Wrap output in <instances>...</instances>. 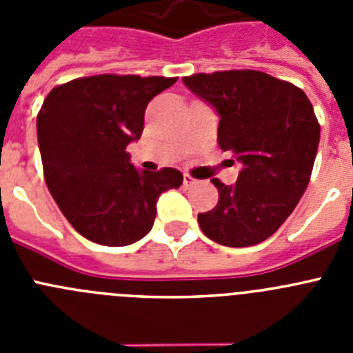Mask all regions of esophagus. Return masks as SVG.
Listing matches in <instances>:
<instances>
[{"mask_svg":"<svg viewBox=\"0 0 353 353\" xmlns=\"http://www.w3.org/2000/svg\"><path fill=\"white\" fill-rule=\"evenodd\" d=\"M196 182H198V180H196V179H192V176H191V174H183V183H185V185H194V183Z\"/></svg>","mask_w":353,"mask_h":353,"instance_id":"1","label":"esophagus"}]
</instances>
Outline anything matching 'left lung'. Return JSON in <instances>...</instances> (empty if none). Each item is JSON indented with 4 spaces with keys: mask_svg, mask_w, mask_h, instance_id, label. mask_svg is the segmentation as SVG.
<instances>
[{
    "mask_svg": "<svg viewBox=\"0 0 353 353\" xmlns=\"http://www.w3.org/2000/svg\"><path fill=\"white\" fill-rule=\"evenodd\" d=\"M219 114L217 141L242 164L235 185L214 179L219 201L198 214L201 232L228 248L260 244L288 219L310 183L320 125L310 99L260 70L183 77Z\"/></svg>",
    "mask_w": 353,
    "mask_h": 353,
    "instance_id": "8db88e82",
    "label": "left lung"
}]
</instances>
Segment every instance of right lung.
I'll return each instance as SVG.
<instances>
[{"mask_svg": "<svg viewBox=\"0 0 353 353\" xmlns=\"http://www.w3.org/2000/svg\"><path fill=\"white\" fill-rule=\"evenodd\" d=\"M176 77L101 74L49 92L37 117L43 179L84 239L129 245L152 230L157 199L179 189V170L138 171L125 148L141 138L145 109Z\"/></svg>", "mask_w": 353, "mask_h": 353, "instance_id": "obj_1", "label": "right lung"}]
</instances>
